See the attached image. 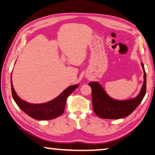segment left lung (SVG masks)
I'll return each mask as SVG.
<instances>
[{"label":"left lung","mask_w":155,"mask_h":155,"mask_svg":"<svg viewBox=\"0 0 155 155\" xmlns=\"http://www.w3.org/2000/svg\"><path fill=\"white\" fill-rule=\"evenodd\" d=\"M141 64L144 70V83L139 95L134 99L123 101L114 100L108 96L98 83H88L91 87L93 109L97 117L108 119H121L129 116L139 106L146 92V74L144 64Z\"/></svg>","instance_id":"8db88e82"}]
</instances>
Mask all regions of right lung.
I'll return each mask as SVG.
<instances>
[{"mask_svg": "<svg viewBox=\"0 0 155 155\" xmlns=\"http://www.w3.org/2000/svg\"><path fill=\"white\" fill-rule=\"evenodd\" d=\"M11 84L12 95L17 105L29 117L39 120H51L61 116L64 112L67 98L78 87V84L70 86L54 100L46 103L34 104L21 100L14 90L12 81H11Z\"/></svg>", "mask_w": 155, "mask_h": 155, "instance_id": "1", "label": "right lung"}]
</instances>
